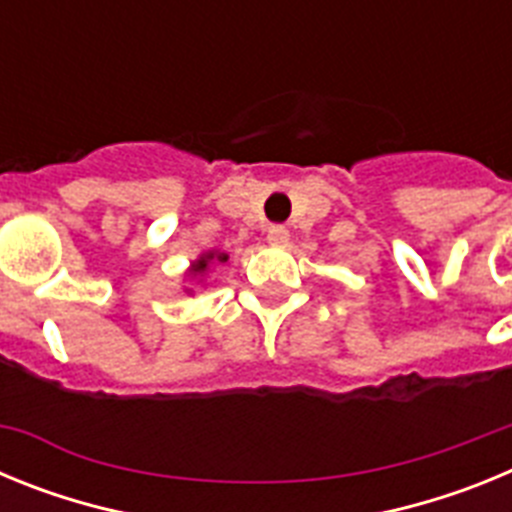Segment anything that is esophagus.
<instances>
[{
  "label": "esophagus",
  "instance_id": "1",
  "mask_svg": "<svg viewBox=\"0 0 512 512\" xmlns=\"http://www.w3.org/2000/svg\"><path fill=\"white\" fill-rule=\"evenodd\" d=\"M266 241H269L271 246H287L289 230L284 228V225H271V228L266 230Z\"/></svg>",
  "mask_w": 512,
  "mask_h": 512
}]
</instances>
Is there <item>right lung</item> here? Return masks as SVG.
Wrapping results in <instances>:
<instances>
[{
  "mask_svg": "<svg viewBox=\"0 0 512 512\" xmlns=\"http://www.w3.org/2000/svg\"><path fill=\"white\" fill-rule=\"evenodd\" d=\"M212 259H215V253H210V256H202V259L192 266L194 274H200V271H205V269H207V264H210ZM225 259H228V256H225V253H223V256H217V261H225Z\"/></svg>",
  "mask_w": 512,
  "mask_h": 512,
  "instance_id": "obj_1",
  "label": "right lung"
}]
</instances>
